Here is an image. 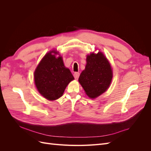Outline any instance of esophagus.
Instances as JSON below:
<instances>
[{
    "mask_svg": "<svg viewBox=\"0 0 151 151\" xmlns=\"http://www.w3.org/2000/svg\"><path fill=\"white\" fill-rule=\"evenodd\" d=\"M79 75H80V74H79V72H75L74 74V78H75L76 79H78L79 77Z\"/></svg>",
    "mask_w": 151,
    "mask_h": 151,
    "instance_id": "34e87169",
    "label": "esophagus"
}]
</instances>
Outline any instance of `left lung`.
Here are the masks:
<instances>
[{
  "instance_id": "8db88e82",
  "label": "left lung",
  "mask_w": 151,
  "mask_h": 151,
  "mask_svg": "<svg viewBox=\"0 0 151 151\" xmlns=\"http://www.w3.org/2000/svg\"><path fill=\"white\" fill-rule=\"evenodd\" d=\"M86 62L79 82L86 94L94 99L108 89L113 78V71L107 58L101 52L87 55Z\"/></svg>"
}]
</instances>
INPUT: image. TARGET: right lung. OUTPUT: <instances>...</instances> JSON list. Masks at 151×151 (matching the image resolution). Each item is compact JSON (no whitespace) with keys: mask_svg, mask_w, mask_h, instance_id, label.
Wrapping results in <instances>:
<instances>
[{"mask_svg":"<svg viewBox=\"0 0 151 151\" xmlns=\"http://www.w3.org/2000/svg\"><path fill=\"white\" fill-rule=\"evenodd\" d=\"M57 53L56 50L47 53L34 73L38 92L50 101L60 98L67 85L74 79L70 70L63 64L62 57H56Z\"/></svg>","mask_w":151,"mask_h":151,"instance_id":"add662e5","label":"right lung"}]
</instances>
